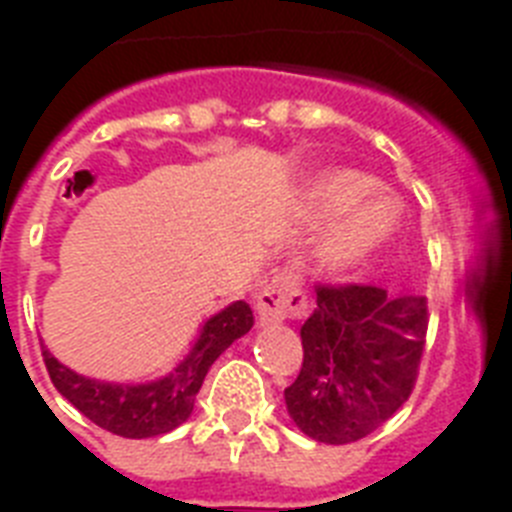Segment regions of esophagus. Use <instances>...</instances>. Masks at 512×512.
<instances>
[{
	"mask_svg": "<svg viewBox=\"0 0 512 512\" xmlns=\"http://www.w3.org/2000/svg\"><path fill=\"white\" fill-rule=\"evenodd\" d=\"M259 320L261 325L282 323V320L302 318L307 312V295L302 289L295 269H277L259 292Z\"/></svg>",
	"mask_w": 512,
	"mask_h": 512,
	"instance_id": "obj_1",
	"label": "esophagus"
}]
</instances>
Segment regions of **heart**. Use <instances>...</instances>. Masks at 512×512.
Segmentation results:
<instances>
[{"instance_id":"obj_1","label":"heart","mask_w":512,"mask_h":512,"mask_svg":"<svg viewBox=\"0 0 512 512\" xmlns=\"http://www.w3.org/2000/svg\"><path fill=\"white\" fill-rule=\"evenodd\" d=\"M305 200L318 220L339 215L323 246V259L333 269L369 259L390 241L400 220L397 202L372 189V179L359 171H325L307 187Z\"/></svg>"}]
</instances>
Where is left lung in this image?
Here are the masks:
<instances>
[{"label": "left lung", "instance_id": "8db88e82", "mask_svg": "<svg viewBox=\"0 0 512 512\" xmlns=\"http://www.w3.org/2000/svg\"><path fill=\"white\" fill-rule=\"evenodd\" d=\"M300 328L302 369L284 390L289 418L320 443H354L413 395L428 333L423 297L374 284H318Z\"/></svg>", "mask_w": 512, "mask_h": 512}]
</instances>
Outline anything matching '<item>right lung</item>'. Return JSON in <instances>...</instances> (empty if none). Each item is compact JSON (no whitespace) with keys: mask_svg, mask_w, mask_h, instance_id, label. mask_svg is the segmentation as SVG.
I'll return each instance as SVG.
<instances>
[{"mask_svg":"<svg viewBox=\"0 0 512 512\" xmlns=\"http://www.w3.org/2000/svg\"><path fill=\"white\" fill-rule=\"evenodd\" d=\"M253 328V310L238 300L217 312L202 328L187 359L169 377L151 384H110L87 379L58 364L43 348V361L53 387L104 431L122 438H153L174 431L192 415L194 397L200 392L210 366L235 338Z\"/></svg>","mask_w":512,"mask_h":512,"instance_id":"obj_1","label":"right lung"}]
</instances>
